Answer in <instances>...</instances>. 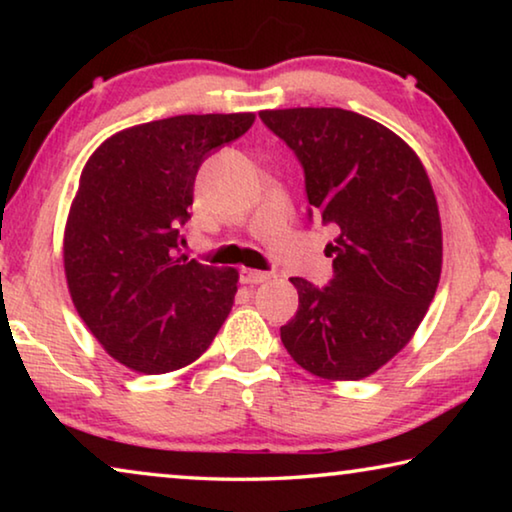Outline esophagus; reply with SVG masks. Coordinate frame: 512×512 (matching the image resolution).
Here are the masks:
<instances>
[{
  "instance_id": "esophagus-1",
  "label": "esophagus",
  "mask_w": 512,
  "mask_h": 512,
  "mask_svg": "<svg viewBox=\"0 0 512 512\" xmlns=\"http://www.w3.org/2000/svg\"><path fill=\"white\" fill-rule=\"evenodd\" d=\"M241 282L244 284H262L266 280H271V273H264V271H253V268H241Z\"/></svg>"
}]
</instances>
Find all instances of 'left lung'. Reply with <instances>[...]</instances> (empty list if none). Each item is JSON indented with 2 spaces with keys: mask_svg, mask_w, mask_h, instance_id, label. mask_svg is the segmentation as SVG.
Segmentation results:
<instances>
[{
  "mask_svg": "<svg viewBox=\"0 0 512 512\" xmlns=\"http://www.w3.org/2000/svg\"><path fill=\"white\" fill-rule=\"evenodd\" d=\"M296 153L311 216L334 225V277H291L298 311L280 336L323 379L372 375L400 352L436 293L443 266L438 203L418 155L386 126L343 108L262 110Z\"/></svg>",
  "mask_w": 512,
  "mask_h": 512,
  "instance_id": "8db88e82",
  "label": "left lung"
}]
</instances>
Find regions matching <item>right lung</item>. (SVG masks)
<instances>
[{"label":"right lung","instance_id":"right-lung-1","mask_svg":"<svg viewBox=\"0 0 512 512\" xmlns=\"http://www.w3.org/2000/svg\"><path fill=\"white\" fill-rule=\"evenodd\" d=\"M253 121V112L149 121L108 137L85 164L65 228L67 287L83 323L131 370L189 366L230 314L239 273L180 246L198 169Z\"/></svg>","mask_w":512,"mask_h":512}]
</instances>
